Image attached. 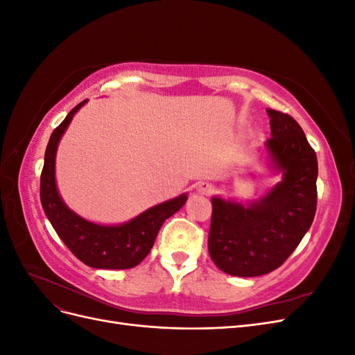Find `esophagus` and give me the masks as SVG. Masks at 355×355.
Returning <instances> with one entry per match:
<instances>
[{
  "instance_id": "1",
  "label": "esophagus",
  "mask_w": 355,
  "mask_h": 355,
  "mask_svg": "<svg viewBox=\"0 0 355 355\" xmlns=\"http://www.w3.org/2000/svg\"><path fill=\"white\" fill-rule=\"evenodd\" d=\"M197 191H198V194H201V196H210L213 192V187L209 184V182H201V184L197 188Z\"/></svg>"
}]
</instances>
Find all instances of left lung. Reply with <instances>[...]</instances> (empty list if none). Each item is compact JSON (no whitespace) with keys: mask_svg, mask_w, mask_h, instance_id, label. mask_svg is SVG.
<instances>
[{"mask_svg":"<svg viewBox=\"0 0 355 355\" xmlns=\"http://www.w3.org/2000/svg\"><path fill=\"white\" fill-rule=\"evenodd\" d=\"M271 137L265 148L282 182L259 201L243 206L211 198L209 253L219 270L257 277L277 270L309 230L317 209L318 164L302 128L290 115L268 108Z\"/></svg>","mask_w":355,"mask_h":355,"instance_id":"1","label":"left lung"}]
</instances>
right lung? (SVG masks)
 I'll return each instance as SVG.
<instances>
[{
  "instance_id": "right-lung-1",
  "label": "right lung",
  "mask_w": 355,
  "mask_h": 355,
  "mask_svg": "<svg viewBox=\"0 0 355 355\" xmlns=\"http://www.w3.org/2000/svg\"><path fill=\"white\" fill-rule=\"evenodd\" d=\"M85 102L87 99L75 106L50 136L40 180L41 204L60 240L83 263L98 270H128L145 259L161 225L184 206L188 197L182 194L145 210L132 220L112 227L89 222L73 213L58 192L55 163L60 137Z\"/></svg>"
}]
</instances>
